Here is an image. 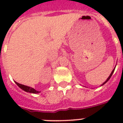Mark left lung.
Instances as JSON below:
<instances>
[{"mask_svg": "<svg viewBox=\"0 0 123 123\" xmlns=\"http://www.w3.org/2000/svg\"><path fill=\"white\" fill-rule=\"evenodd\" d=\"M115 68H114V69H113V70H112V72H111V75H109V77H108V79H107V80L105 81V82H103V84H101V86H103V85H104V84H105V83H106V82H108V81H109V79H111V77H112V75L113 73H114V70H115Z\"/></svg>", "mask_w": 123, "mask_h": 123, "instance_id": "left-lung-1", "label": "left lung"}]
</instances>
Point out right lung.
<instances>
[{"mask_svg":"<svg viewBox=\"0 0 123 123\" xmlns=\"http://www.w3.org/2000/svg\"><path fill=\"white\" fill-rule=\"evenodd\" d=\"M15 83H16V85H17L19 87L21 88L22 90H24V91L27 92H31V93L33 94H37L40 92V91H37L35 90L32 87H29V86H24V85L19 84V83H18V82H15Z\"/></svg>","mask_w":123,"mask_h":123,"instance_id":"right-lung-1","label":"right lung"}]
</instances>
